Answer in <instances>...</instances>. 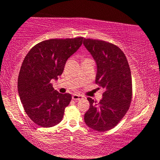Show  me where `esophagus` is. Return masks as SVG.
<instances>
[{
    "label": "esophagus",
    "mask_w": 160,
    "mask_h": 160,
    "mask_svg": "<svg viewBox=\"0 0 160 160\" xmlns=\"http://www.w3.org/2000/svg\"><path fill=\"white\" fill-rule=\"evenodd\" d=\"M82 98V96L80 95H78V94H74L72 95V99H74L75 101L78 100H80V99Z\"/></svg>",
    "instance_id": "obj_1"
}]
</instances>
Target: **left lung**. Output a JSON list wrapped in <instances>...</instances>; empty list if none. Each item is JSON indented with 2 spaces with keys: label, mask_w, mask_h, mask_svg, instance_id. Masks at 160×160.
Returning a JSON list of instances; mask_svg holds the SVG:
<instances>
[{
  "label": "left lung",
  "mask_w": 160,
  "mask_h": 160,
  "mask_svg": "<svg viewBox=\"0 0 160 160\" xmlns=\"http://www.w3.org/2000/svg\"><path fill=\"white\" fill-rule=\"evenodd\" d=\"M83 45L96 62L95 82L104 89L98 103L87 98L90 107L84 121L95 131H108L118 124L130 106L131 71L123 52L116 45L92 39H84Z\"/></svg>",
  "instance_id": "left-lung-1"
}]
</instances>
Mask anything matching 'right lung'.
<instances>
[{
  "mask_svg": "<svg viewBox=\"0 0 160 160\" xmlns=\"http://www.w3.org/2000/svg\"><path fill=\"white\" fill-rule=\"evenodd\" d=\"M83 38L50 39L31 49L24 58L18 78V92L25 113L42 127H52L63 118L71 100L69 93L55 90L52 80H58L65 63L82 45Z\"/></svg>",
  "mask_w": 160,
  "mask_h": 160,
  "instance_id": "obj_1",
  "label": "right lung"
}]
</instances>
